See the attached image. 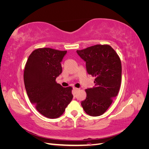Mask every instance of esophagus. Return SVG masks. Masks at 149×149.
I'll list each match as a JSON object with an SVG mask.
<instances>
[{
    "label": "esophagus",
    "instance_id": "obj_1",
    "mask_svg": "<svg viewBox=\"0 0 149 149\" xmlns=\"http://www.w3.org/2000/svg\"><path fill=\"white\" fill-rule=\"evenodd\" d=\"M73 90L74 91H79V88H73Z\"/></svg>",
    "mask_w": 149,
    "mask_h": 149
}]
</instances>
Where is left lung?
I'll list each match as a JSON object with an SVG mask.
<instances>
[{
    "label": "left lung",
    "mask_w": 149,
    "mask_h": 149,
    "mask_svg": "<svg viewBox=\"0 0 149 149\" xmlns=\"http://www.w3.org/2000/svg\"><path fill=\"white\" fill-rule=\"evenodd\" d=\"M76 52L86 61L88 73L95 77V86L85 89L86 98L81 106L88 115L101 116L119 93L122 77L120 59L109 45H96Z\"/></svg>",
    "instance_id": "obj_1"
}]
</instances>
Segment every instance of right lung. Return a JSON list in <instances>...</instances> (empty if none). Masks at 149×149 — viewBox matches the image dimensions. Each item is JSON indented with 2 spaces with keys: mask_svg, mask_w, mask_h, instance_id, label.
I'll return each mask as SVG.
<instances>
[{
  "mask_svg": "<svg viewBox=\"0 0 149 149\" xmlns=\"http://www.w3.org/2000/svg\"><path fill=\"white\" fill-rule=\"evenodd\" d=\"M66 51L49 48L35 49L25 66L24 80L30 102L46 118H59L73 97L72 87H62L56 78L62 72Z\"/></svg>",
  "mask_w": 149,
  "mask_h": 149,
  "instance_id": "right-lung-1",
  "label": "right lung"
}]
</instances>
